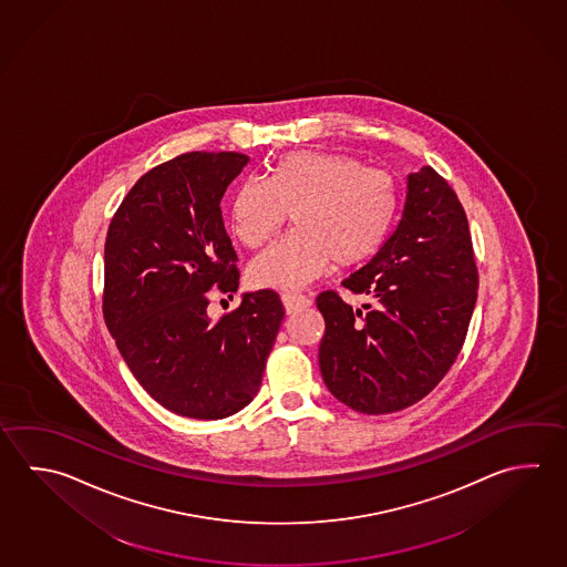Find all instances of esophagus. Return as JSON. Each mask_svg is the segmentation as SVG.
I'll list each match as a JSON object with an SVG mask.
<instances>
[{"mask_svg": "<svg viewBox=\"0 0 567 567\" xmlns=\"http://www.w3.org/2000/svg\"><path fill=\"white\" fill-rule=\"evenodd\" d=\"M281 303L286 308V313H298L301 309H308L311 306V299L298 296V293H284Z\"/></svg>", "mask_w": 567, "mask_h": 567, "instance_id": "1", "label": "esophagus"}]
</instances>
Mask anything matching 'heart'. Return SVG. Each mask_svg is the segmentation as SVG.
I'll use <instances>...</instances> for the list:
<instances>
[{"mask_svg": "<svg viewBox=\"0 0 567 567\" xmlns=\"http://www.w3.org/2000/svg\"><path fill=\"white\" fill-rule=\"evenodd\" d=\"M400 187L392 175L370 169L341 152L299 150L279 155L268 179L247 177L229 202L234 236L259 247L276 236L293 212L296 231L251 261L254 286L296 291L341 268L373 258L392 231Z\"/></svg>", "mask_w": 567, "mask_h": 567, "instance_id": "heart-1", "label": "heart"}]
</instances>
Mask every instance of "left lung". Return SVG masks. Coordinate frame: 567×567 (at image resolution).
Wrapping results in <instances>:
<instances>
[{
    "label": "left lung",
    "instance_id": "1",
    "mask_svg": "<svg viewBox=\"0 0 567 567\" xmlns=\"http://www.w3.org/2000/svg\"><path fill=\"white\" fill-rule=\"evenodd\" d=\"M343 288L370 296L373 308L353 309L336 291L316 299L326 320L320 371L331 395L370 415L420 402L462 350L477 298L464 207L433 167L408 175L398 226Z\"/></svg>",
    "mask_w": 567,
    "mask_h": 567
}]
</instances>
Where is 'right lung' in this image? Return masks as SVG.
<instances>
[{
    "mask_svg": "<svg viewBox=\"0 0 567 567\" xmlns=\"http://www.w3.org/2000/svg\"><path fill=\"white\" fill-rule=\"evenodd\" d=\"M249 157L192 152L142 175L105 237L103 318L135 380L169 412L221 420L258 393L284 306L276 291L241 293L214 321L209 289L234 298L237 256L221 197Z\"/></svg>",
    "mask_w": 567,
    "mask_h": 567,
    "instance_id": "right-lung-1",
    "label": "right lung"
}]
</instances>
